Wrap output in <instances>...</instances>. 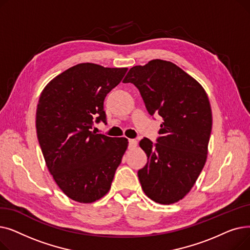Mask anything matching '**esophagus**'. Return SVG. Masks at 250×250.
<instances>
[{"mask_svg": "<svg viewBox=\"0 0 250 250\" xmlns=\"http://www.w3.org/2000/svg\"><path fill=\"white\" fill-rule=\"evenodd\" d=\"M138 144V141L137 140H134V139H129L128 140V145H129V148H135L137 146Z\"/></svg>", "mask_w": 250, "mask_h": 250, "instance_id": "obj_1", "label": "esophagus"}]
</instances>
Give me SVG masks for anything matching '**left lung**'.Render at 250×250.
Returning a JSON list of instances; mask_svg holds the SVG:
<instances>
[{"label": "left lung", "instance_id": "obj_1", "mask_svg": "<svg viewBox=\"0 0 250 250\" xmlns=\"http://www.w3.org/2000/svg\"><path fill=\"white\" fill-rule=\"evenodd\" d=\"M124 83L139 90L151 115L158 112L161 137L144 138L140 147L148 162L138 171L142 188L152 201L170 205L189 192L205 166L213 118L207 92L178 65L152 60L128 71Z\"/></svg>", "mask_w": 250, "mask_h": 250}]
</instances>
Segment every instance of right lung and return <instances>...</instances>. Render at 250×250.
<instances>
[{
    "instance_id": "obj_1",
    "label": "right lung",
    "mask_w": 250,
    "mask_h": 250,
    "mask_svg": "<svg viewBox=\"0 0 250 250\" xmlns=\"http://www.w3.org/2000/svg\"><path fill=\"white\" fill-rule=\"evenodd\" d=\"M127 68L78 63L44 87L36 108V133L48 171L73 201L90 204L106 194L128 142L92 130L106 123L103 102Z\"/></svg>"
}]
</instances>
